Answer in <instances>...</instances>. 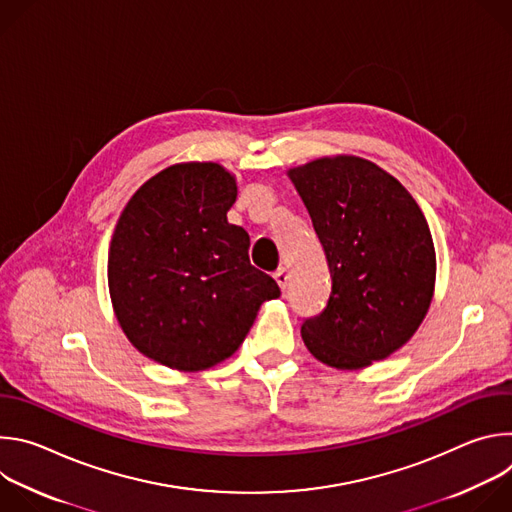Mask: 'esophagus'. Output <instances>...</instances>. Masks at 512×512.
<instances>
[{
	"label": "esophagus",
	"instance_id": "1",
	"mask_svg": "<svg viewBox=\"0 0 512 512\" xmlns=\"http://www.w3.org/2000/svg\"><path fill=\"white\" fill-rule=\"evenodd\" d=\"M273 277H275V281H277V285H279V289L283 291L285 287H287V281H289V275H287V269L285 267H279L275 273H273Z\"/></svg>",
	"mask_w": 512,
	"mask_h": 512
}]
</instances>
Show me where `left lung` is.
I'll return each mask as SVG.
<instances>
[{"label": "left lung", "instance_id": "left-lung-1", "mask_svg": "<svg viewBox=\"0 0 512 512\" xmlns=\"http://www.w3.org/2000/svg\"><path fill=\"white\" fill-rule=\"evenodd\" d=\"M324 247L332 294L302 324L306 348L338 371L371 367L421 326L435 287V249L405 186L358 156L287 170Z\"/></svg>", "mask_w": 512, "mask_h": 512}]
</instances>
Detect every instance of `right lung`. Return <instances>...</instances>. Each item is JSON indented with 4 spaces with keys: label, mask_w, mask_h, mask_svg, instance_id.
Returning <instances> with one entry per match:
<instances>
[{
    "label": "right lung",
    "mask_w": 512,
    "mask_h": 512,
    "mask_svg": "<svg viewBox=\"0 0 512 512\" xmlns=\"http://www.w3.org/2000/svg\"><path fill=\"white\" fill-rule=\"evenodd\" d=\"M235 176L214 162L174 164L129 198L107 259L109 296L127 340L164 367L198 373L227 360L273 277L249 263V235L231 225Z\"/></svg>",
    "instance_id": "1"
}]
</instances>
